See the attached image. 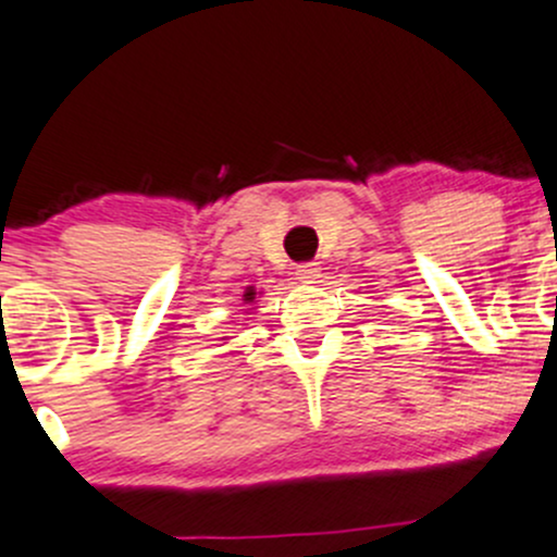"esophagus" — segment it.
<instances>
[{
  "mask_svg": "<svg viewBox=\"0 0 557 557\" xmlns=\"http://www.w3.org/2000/svg\"><path fill=\"white\" fill-rule=\"evenodd\" d=\"M318 277H320V263L307 261L296 267V280H301V283H318Z\"/></svg>",
  "mask_w": 557,
  "mask_h": 557,
  "instance_id": "obj_1",
  "label": "esophagus"
}]
</instances>
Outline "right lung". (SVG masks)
I'll return each instance as SVG.
<instances>
[{
  "label": "right lung",
  "mask_w": 557,
  "mask_h": 557,
  "mask_svg": "<svg viewBox=\"0 0 557 557\" xmlns=\"http://www.w3.org/2000/svg\"><path fill=\"white\" fill-rule=\"evenodd\" d=\"M253 298H256V290L253 288H248V290H245V301H253Z\"/></svg>",
  "instance_id": "add662e5"
}]
</instances>
